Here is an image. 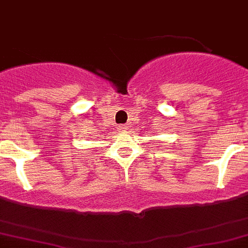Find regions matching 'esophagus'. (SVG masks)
<instances>
[{"mask_svg": "<svg viewBox=\"0 0 248 248\" xmlns=\"http://www.w3.org/2000/svg\"><path fill=\"white\" fill-rule=\"evenodd\" d=\"M126 129H128V126H126L125 124H120V125L118 126V130H120V132H125Z\"/></svg>", "mask_w": 248, "mask_h": 248, "instance_id": "obj_1", "label": "esophagus"}]
</instances>
